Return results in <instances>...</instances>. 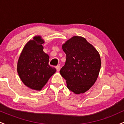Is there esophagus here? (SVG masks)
<instances>
[{"label":"esophagus","mask_w":124,"mask_h":124,"mask_svg":"<svg viewBox=\"0 0 124 124\" xmlns=\"http://www.w3.org/2000/svg\"><path fill=\"white\" fill-rule=\"evenodd\" d=\"M55 68H56V70H57L58 72H59V71L60 70V69H61V66H57L55 67Z\"/></svg>","instance_id":"esophagus-1"}]
</instances>
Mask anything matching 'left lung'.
<instances>
[{"mask_svg": "<svg viewBox=\"0 0 124 124\" xmlns=\"http://www.w3.org/2000/svg\"><path fill=\"white\" fill-rule=\"evenodd\" d=\"M66 62L60 73L67 87L75 94L84 93L94 84L101 68L98 51L81 37L74 36L62 45Z\"/></svg>", "mask_w": 124, "mask_h": 124, "instance_id": "left-lung-1", "label": "left lung"}]
</instances>
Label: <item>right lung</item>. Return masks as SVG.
<instances>
[{
    "instance_id": "1",
    "label": "right lung",
    "mask_w": 124,
    "mask_h": 124,
    "mask_svg": "<svg viewBox=\"0 0 124 124\" xmlns=\"http://www.w3.org/2000/svg\"><path fill=\"white\" fill-rule=\"evenodd\" d=\"M23 49L17 63V72L24 84L30 89L41 90L56 69L49 65V56L43 51L44 41L35 37Z\"/></svg>"
}]
</instances>
